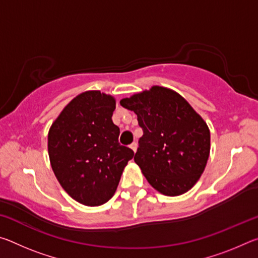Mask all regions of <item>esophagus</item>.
<instances>
[{"label":"esophagus","mask_w":258,"mask_h":258,"mask_svg":"<svg viewBox=\"0 0 258 258\" xmlns=\"http://www.w3.org/2000/svg\"><path fill=\"white\" fill-rule=\"evenodd\" d=\"M130 148L135 152V151H137V149H138V143H137V142H133L132 145L130 146Z\"/></svg>","instance_id":"esophagus-1"}]
</instances>
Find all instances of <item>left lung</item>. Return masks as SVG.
Here are the masks:
<instances>
[{
  "mask_svg": "<svg viewBox=\"0 0 258 258\" xmlns=\"http://www.w3.org/2000/svg\"><path fill=\"white\" fill-rule=\"evenodd\" d=\"M138 115L143 135L134 155L148 182L166 196L189 191L206 167L208 126L184 98L161 86L120 100Z\"/></svg>",
  "mask_w": 258,
  "mask_h": 258,
  "instance_id": "1",
  "label": "left lung"
}]
</instances>
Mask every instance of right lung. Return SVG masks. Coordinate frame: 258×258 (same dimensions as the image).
Returning a JSON list of instances; mask_svg holds the SVG:
<instances>
[{"label":"right lung","instance_id":"right-lung-1","mask_svg":"<svg viewBox=\"0 0 258 258\" xmlns=\"http://www.w3.org/2000/svg\"><path fill=\"white\" fill-rule=\"evenodd\" d=\"M115 108L110 95L87 91L64 107L47 135L55 177L72 198L86 206H100L112 197L134 156L118 142L119 127L111 119Z\"/></svg>","mask_w":258,"mask_h":258}]
</instances>
